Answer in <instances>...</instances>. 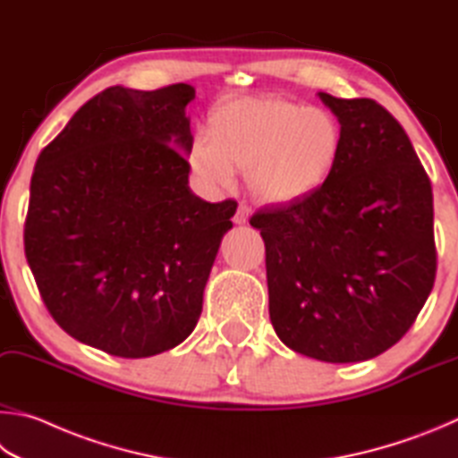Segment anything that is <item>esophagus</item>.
<instances>
[{"instance_id":"obj_1","label":"esophagus","mask_w":458,"mask_h":458,"mask_svg":"<svg viewBox=\"0 0 458 458\" xmlns=\"http://www.w3.org/2000/svg\"><path fill=\"white\" fill-rule=\"evenodd\" d=\"M250 205L247 203H239V207H237V213H235V216H233V221L237 223V225H243V223H247V219H250Z\"/></svg>"}]
</instances>
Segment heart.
<instances>
[{
    "label": "heart",
    "mask_w": 458,
    "mask_h": 458,
    "mask_svg": "<svg viewBox=\"0 0 458 458\" xmlns=\"http://www.w3.org/2000/svg\"><path fill=\"white\" fill-rule=\"evenodd\" d=\"M208 144L189 148V165L208 187L227 189L250 171L255 195L271 205L310 197L338 165L344 131L330 110L282 96L225 100L208 116Z\"/></svg>",
    "instance_id": "1"
}]
</instances>
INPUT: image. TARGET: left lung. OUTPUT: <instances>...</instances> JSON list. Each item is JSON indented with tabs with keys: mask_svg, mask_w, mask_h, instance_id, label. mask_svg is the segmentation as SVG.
Here are the masks:
<instances>
[{
	"mask_svg": "<svg viewBox=\"0 0 458 458\" xmlns=\"http://www.w3.org/2000/svg\"><path fill=\"white\" fill-rule=\"evenodd\" d=\"M319 98L344 147L322 187L266 207L269 318L287 348L322 362H364L411 330L437 277L430 179L412 142L372 98Z\"/></svg>",
	"mask_w": 458,
	"mask_h": 458,
	"instance_id": "obj_1",
	"label": "left lung"
}]
</instances>
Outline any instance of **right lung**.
Instances as JSON below:
<instances>
[{
	"instance_id": "obj_1",
	"label": "right lung",
	"mask_w": 458,
	"mask_h": 458,
	"mask_svg": "<svg viewBox=\"0 0 458 458\" xmlns=\"http://www.w3.org/2000/svg\"><path fill=\"white\" fill-rule=\"evenodd\" d=\"M195 88L110 86L39 152L23 247L64 332L120 358L171 350L195 330L235 200L189 189Z\"/></svg>"
}]
</instances>
